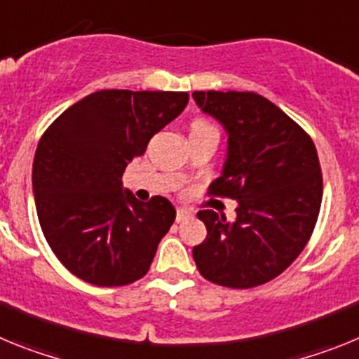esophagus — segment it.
I'll return each mask as SVG.
<instances>
[{"label": "esophagus", "instance_id": "obj_1", "mask_svg": "<svg viewBox=\"0 0 359 359\" xmlns=\"http://www.w3.org/2000/svg\"><path fill=\"white\" fill-rule=\"evenodd\" d=\"M192 215H194V214H192L190 210H187V208H177V210H176V221H177V223H182V221L192 217Z\"/></svg>", "mask_w": 359, "mask_h": 359}]
</instances>
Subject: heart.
Listing matches in <instances>:
<instances>
[{
  "label": "heart",
  "mask_w": 359,
  "mask_h": 359,
  "mask_svg": "<svg viewBox=\"0 0 359 359\" xmlns=\"http://www.w3.org/2000/svg\"><path fill=\"white\" fill-rule=\"evenodd\" d=\"M192 131H215V128L208 122H205V120H196L192 123Z\"/></svg>",
  "instance_id": "1"
}]
</instances>
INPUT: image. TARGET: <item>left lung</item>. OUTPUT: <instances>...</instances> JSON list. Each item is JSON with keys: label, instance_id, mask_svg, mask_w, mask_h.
<instances>
[{"label": "left lung", "instance_id": "left-lung-1", "mask_svg": "<svg viewBox=\"0 0 359 359\" xmlns=\"http://www.w3.org/2000/svg\"><path fill=\"white\" fill-rule=\"evenodd\" d=\"M198 106L228 131L223 176L208 196L239 201L237 219L199 210L207 237L194 246L199 273L217 286L250 290L286 271L318 221L323 180L311 136L252 91H194Z\"/></svg>", "mask_w": 359, "mask_h": 359}]
</instances>
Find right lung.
<instances>
[{
  "label": "right lung",
  "instance_id": "right-lung-1",
  "mask_svg": "<svg viewBox=\"0 0 359 359\" xmlns=\"http://www.w3.org/2000/svg\"><path fill=\"white\" fill-rule=\"evenodd\" d=\"M189 104L183 91L102 90L57 116L37 145L32 185L53 255L93 286H128L149 271L176 219L169 199L142 203L122 174Z\"/></svg>",
  "mask_w": 359,
  "mask_h": 359
}]
</instances>
